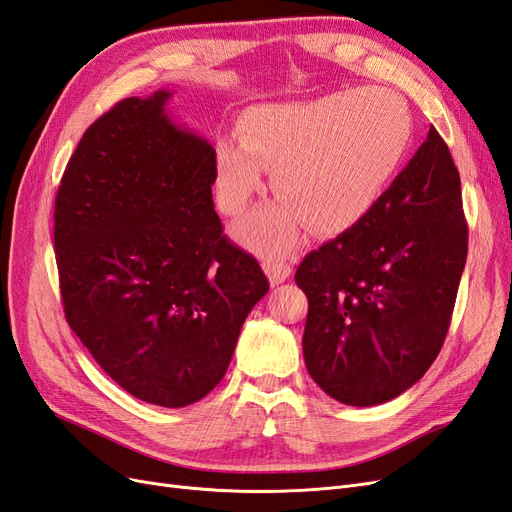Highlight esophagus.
I'll use <instances>...</instances> for the list:
<instances>
[{
  "instance_id": "1",
  "label": "esophagus",
  "mask_w": 512,
  "mask_h": 512,
  "mask_svg": "<svg viewBox=\"0 0 512 512\" xmlns=\"http://www.w3.org/2000/svg\"><path fill=\"white\" fill-rule=\"evenodd\" d=\"M262 269H265L271 286L286 282L290 273H292L290 265H288V262H284L282 258H265V262H262Z\"/></svg>"
}]
</instances>
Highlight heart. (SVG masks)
<instances>
[{
  "label": "heart",
  "mask_w": 512,
  "mask_h": 512,
  "mask_svg": "<svg viewBox=\"0 0 512 512\" xmlns=\"http://www.w3.org/2000/svg\"><path fill=\"white\" fill-rule=\"evenodd\" d=\"M412 132L408 100L389 87L256 106L241 119V138L215 147V200L241 213L273 170L282 198L256 209L237 235L254 250L288 252L307 222L324 235L359 224L404 162Z\"/></svg>",
  "instance_id": "heart-1"
}]
</instances>
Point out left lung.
<instances>
[{"label":"left lung","instance_id":"left-lung-1","mask_svg":"<svg viewBox=\"0 0 512 512\" xmlns=\"http://www.w3.org/2000/svg\"><path fill=\"white\" fill-rule=\"evenodd\" d=\"M466 256L459 170L431 128L374 209L294 275L309 301V376L359 408L408 391L444 344Z\"/></svg>","mask_w":512,"mask_h":512}]
</instances>
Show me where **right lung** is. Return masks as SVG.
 Here are the masks:
<instances>
[{
    "label": "right lung",
    "instance_id": "right-lung-1",
    "mask_svg": "<svg viewBox=\"0 0 512 512\" xmlns=\"http://www.w3.org/2000/svg\"><path fill=\"white\" fill-rule=\"evenodd\" d=\"M170 91L83 134L55 198L70 329L130 395L183 408L218 384L269 282L213 209L215 149L170 121Z\"/></svg>",
    "mask_w": 512,
    "mask_h": 512
}]
</instances>
